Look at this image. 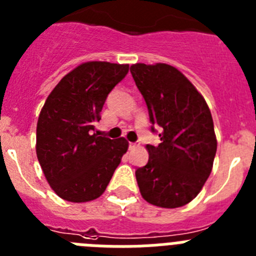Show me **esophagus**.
I'll list each match as a JSON object with an SVG mask.
<instances>
[{
	"instance_id": "1",
	"label": "esophagus",
	"mask_w": 256,
	"mask_h": 256,
	"mask_svg": "<svg viewBox=\"0 0 256 256\" xmlns=\"http://www.w3.org/2000/svg\"><path fill=\"white\" fill-rule=\"evenodd\" d=\"M137 148V144H134V142H130V150H133V148Z\"/></svg>"
}]
</instances>
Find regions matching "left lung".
Wrapping results in <instances>:
<instances>
[{
    "instance_id": "8db88e82",
    "label": "left lung",
    "mask_w": 256,
    "mask_h": 256,
    "mask_svg": "<svg viewBox=\"0 0 256 256\" xmlns=\"http://www.w3.org/2000/svg\"><path fill=\"white\" fill-rule=\"evenodd\" d=\"M130 73L144 96L151 132L148 164L136 170L142 198L160 208H180L198 196L212 173L216 152L212 112L180 70L168 64H134Z\"/></svg>"
}]
</instances>
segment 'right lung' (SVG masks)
Segmentation results:
<instances>
[{
    "mask_svg": "<svg viewBox=\"0 0 256 256\" xmlns=\"http://www.w3.org/2000/svg\"><path fill=\"white\" fill-rule=\"evenodd\" d=\"M130 65L90 61L79 65L52 90L37 123V158L47 182L66 201L100 198L122 156L124 138L94 132L108 94L128 74Z\"/></svg>",
    "mask_w": 256,
    "mask_h": 256,
    "instance_id": "add662e5",
    "label": "right lung"
}]
</instances>
